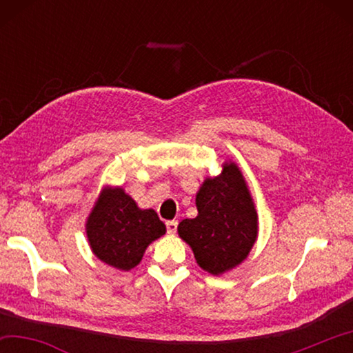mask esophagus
Masks as SVG:
<instances>
[{"instance_id": "esophagus-1", "label": "esophagus", "mask_w": 353, "mask_h": 353, "mask_svg": "<svg viewBox=\"0 0 353 353\" xmlns=\"http://www.w3.org/2000/svg\"><path fill=\"white\" fill-rule=\"evenodd\" d=\"M177 230V221H166V232L170 235H174Z\"/></svg>"}]
</instances>
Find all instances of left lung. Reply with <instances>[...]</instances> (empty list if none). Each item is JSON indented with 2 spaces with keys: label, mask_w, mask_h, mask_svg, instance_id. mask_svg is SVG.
<instances>
[{
  "label": "left lung",
  "mask_w": 353,
  "mask_h": 353,
  "mask_svg": "<svg viewBox=\"0 0 353 353\" xmlns=\"http://www.w3.org/2000/svg\"><path fill=\"white\" fill-rule=\"evenodd\" d=\"M198 216L179 224V236L190 244L202 270L219 276L246 259L259 234L252 196L234 162L205 179L196 194Z\"/></svg>",
  "instance_id": "left-lung-1"
}]
</instances>
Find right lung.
<instances>
[{"mask_svg":"<svg viewBox=\"0 0 353 353\" xmlns=\"http://www.w3.org/2000/svg\"><path fill=\"white\" fill-rule=\"evenodd\" d=\"M93 254L119 271H130L166 227L152 208L141 210L123 188L101 191L85 224Z\"/></svg>","mask_w":353,"mask_h":353,"instance_id":"1","label":"right lung"}]
</instances>
